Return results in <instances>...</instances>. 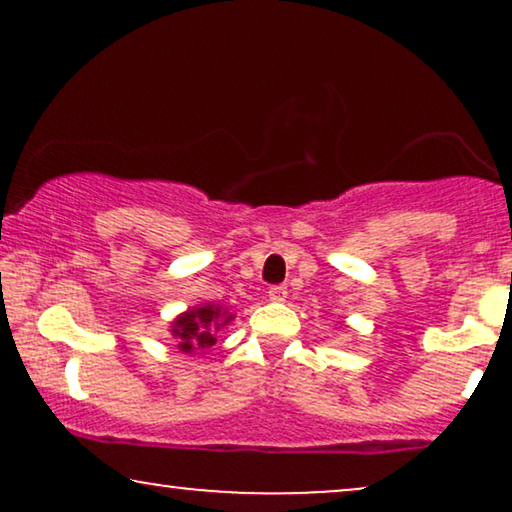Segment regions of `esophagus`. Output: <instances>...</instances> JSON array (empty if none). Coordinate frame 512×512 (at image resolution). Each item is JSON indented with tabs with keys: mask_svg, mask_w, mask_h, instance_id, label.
I'll use <instances>...</instances> for the list:
<instances>
[{
	"mask_svg": "<svg viewBox=\"0 0 512 512\" xmlns=\"http://www.w3.org/2000/svg\"><path fill=\"white\" fill-rule=\"evenodd\" d=\"M286 296H289V289H286V286H272L268 291V298L272 303H284Z\"/></svg>",
	"mask_w": 512,
	"mask_h": 512,
	"instance_id": "1",
	"label": "esophagus"
}]
</instances>
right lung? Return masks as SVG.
I'll use <instances>...</instances> for the list:
<instances>
[{
  "label": "right lung",
  "mask_w": 512,
  "mask_h": 512,
  "mask_svg": "<svg viewBox=\"0 0 512 512\" xmlns=\"http://www.w3.org/2000/svg\"><path fill=\"white\" fill-rule=\"evenodd\" d=\"M233 319L235 314L230 312V307L219 303H202L177 314L170 321V333L177 342L179 352H205L216 342V333L223 331Z\"/></svg>",
  "instance_id": "right-lung-1"
}]
</instances>
